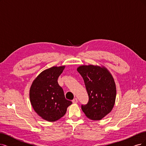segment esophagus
I'll return each mask as SVG.
<instances>
[{
  "label": "esophagus",
  "instance_id": "34e87169",
  "mask_svg": "<svg viewBox=\"0 0 146 146\" xmlns=\"http://www.w3.org/2000/svg\"><path fill=\"white\" fill-rule=\"evenodd\" d=\"M78 102V100L77 98H75V99H74L72 100V102H73V104H77Z\"/></svg>",
  "mask_w": 146,
  "mask_h": 146
}]
</instances>
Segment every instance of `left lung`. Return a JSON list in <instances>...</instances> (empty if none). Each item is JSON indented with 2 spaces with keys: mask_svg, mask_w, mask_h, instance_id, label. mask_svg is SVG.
Instances as JSON below:
<instances>
[{
  "mask_svg": "<svg viewBox=\"0 0 146 146\" xmlns=\"http://www.w3.org/2000/svg\"><path fill=\"white\" fill-rule=\"evenodd\" d=\"M81 75L88 95L87 104L82 105L85 115L100 120L112 111L116 98V87L111 74L105 67L89 65L77 68Z\"/></svg>",
  "mask_w": 146,
  "mask_h": 146,
  "instance_id": "1",
  "label": "left lung"
}]
</instances>
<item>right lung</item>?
I'll list each match as a JSON object with an SVG mask.
<instances>
[{"label": "right lung", "instance_id": "add662e5", "mask_svg": "<svg viewBox=\"0 0 146 146\" xmlns=\"http://www.w3.org/2000/svg\"><path fill=\"white\" fill-rule=\"evenodd\" d=\"M65 66L52 67L42 72L32 84L29 91L31 105L42 119L55 121L63 117L72 102L65 98L58 83Z\"/></svg>", "mask_w": 146, "mask_h": 146}]
</instances>
